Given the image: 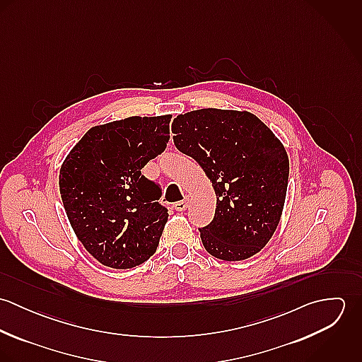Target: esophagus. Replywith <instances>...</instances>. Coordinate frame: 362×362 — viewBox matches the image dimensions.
<instances>
[{
  "label": "esophagus",
  "instance_id": "1",
  "mask_svg": "<svg viewBox=\"0 0 362 362\" xmlns=\"http://www.w3.org/2000/svg\"><path fill=\"white\" fill-rule=\"evenodd\" d=\"M173 207H174L177 211H184V210H187V207H188V199H182V201H180V202H175Z\"/></svg>",
  "mask_w": 362,
  "mask_h": 362
}]
</instances>
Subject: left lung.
Returning a JSON list of instances; mask_svg holds the SVG:
<instances>
[{
  "mask_svg": "<svg viewBox=\"0 0 362 362\" xmlns=\"http://www.w3.org/2000/svg\"><path fill=\"white\" fill-rule=\"evenodd\" d=\"M174 145L204 168L217 197L214 217L199 228L207 252L221 260L258 254L274 234L286 201L288 156L248 111L202 108L180 114Z\"/></svg>",
  "mask_w": 362,
  "mask_h": 362,
  "instance_id": "left-lung-1",
  "label": "left lung"
}]
</instances>
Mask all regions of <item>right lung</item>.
Returning a JSON list of instances; mask_svg holds the SVG:
<instances>
[{
  "label": "right lung",
  "instance_id": "obj_1",
  "mask_svg": "<svg viewBox=\"0 0 362 362\" xmlns=\"http://www.w3.org/2000/svg\"><path fill=\"white\" fill-rule=\"evenodd\" d=\"M171 115L128 117L90 128L65 157L59 194L86 251L104 266L131 269L157 250L168 218L160 187L142 175L170 139Z\"/></svg>",
  "mask_w": 362,
  "mask_h": 362
}]
</instances>
